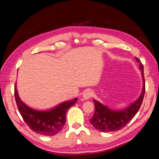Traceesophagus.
I'll return each instance as SVG.
<instances>
[{"label":"esophagus","instance_id":"1","mask_svg":"<svg viewBox=\"0 0 159 159\" xmlns=\"http://www.w3.org/2000/svg\"><path fill=\"white\" fill-rule=\"evenodd\" d=\"M92 95H93V93L91 92V91L87 90L83 93V95H82V98H83V99L85 100V101H88V100H89L91 97H92Z\"/></svg>","mask_w":159,"mask_h":159}]
</instances>
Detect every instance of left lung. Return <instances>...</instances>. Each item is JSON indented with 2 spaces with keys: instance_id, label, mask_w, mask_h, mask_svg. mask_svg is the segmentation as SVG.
Masks as SVG:
<instances>
[{
  "instance_id": "8db88e82",
  "label": "left lung",
  "mask_w": 159,
  "mask_h": 159,
  "mask_svg": "<svg viewBox=\"0 0 159 159\" xmlns=\"http://www.w3.org/2000/svg\"><path fill=\"white\" fill-rule=\"evenodd\" d=\"M135 59L139 64V68L142 74L143 88L141 93L138 98L129 106L119 109L108 108L101 102L93 99V101L95 104V114L93 118L90 119V121L96 129L103 132L118 131L125 127L134 118L140 109L145 91L143 74L144 68L140 61L138 58H135Z\"/></svg>"
}]
</instances>
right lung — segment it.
Returning a JSON list of instances; mask_svg holds the SVG:
<instances>
[{
	"label": "right lung",
	"instance_id": "add662e5",
	"mask_svg": "<svg viewBox=\"0 0 159 159\" xmlns=\"http://www.w3.org/2000/svg\"><path fill=\"white\" fill-rule=\"evenodd\" d=\"M14 95L16 105L24 121L36 133L45 136H53L62 129L66 123L67 111L75 105L77 98L62 102L47 110H38L30 107L21 101L15 84Z\"/></svg>",
	"mask_w": 159,
	"mask_h": 159
}]
</instances>
